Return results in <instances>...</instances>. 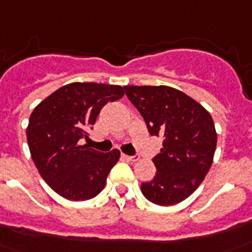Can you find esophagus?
I'll return each instance as SVG.
<instances>
[{"label":"esophagus","instance_id":"esophagus-1","mask_svg":"<svg viewBox=\"0 0 252 252\" xmlns=\"http://www.w3.org/2000/svg\"><path fill=\"white\" fill-rule=\"evenodd\" d=\"M124 158H126L128 161H132V162H135V161H138L139 158V154H135V156H124Z\"/></svg>","mask_w":252,"mask_h":252}]
</instances>
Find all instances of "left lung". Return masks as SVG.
Returning a JSON list of instances; mask_svg holds the SVG:
<instances>
[{"instance_id": "8db88e82", "label": "left lung", "mask_w": 252, "mask_h": 252, "mask_svg": "<svg viewBox=\"0 0 252 252\" xmlns=\"http://www.w3.org/2000/svg\"><path fill=\"white\" fill-rule=\"evenodd\" d=\"M126 94L142 114L151 136L162 138L153 158L157 173L140 189L153 203L176 205L199 187L213 163L217 133L210 113L168 86H126Z\"/></svg>"}]
</instances>
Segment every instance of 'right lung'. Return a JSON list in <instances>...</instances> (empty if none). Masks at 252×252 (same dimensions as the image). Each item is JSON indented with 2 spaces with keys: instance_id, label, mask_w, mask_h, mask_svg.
I'll list each match as a JSON object with an SVG mask.
<instances>
[{
  "instance_id": "obj_1",
  "label": "right lung",
  "mask_w": 252,
  "mask_h": 252,
  "mask_svg": "<svg viewBox=\"0 0 252 252\" xmlns=\"http://www.w3.org/2000/svg\"><path fill=\"white\" fill-rule=\"evenodd\" d=\"M123 95L121 86L71 83L43 99L30 116L32 161L42 179L65 199H91L105 187L120 151L102 154L79 140L89 136L101 109Z\"/></svg>"
}]
</instances>
